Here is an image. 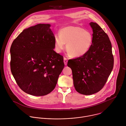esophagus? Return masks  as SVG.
I'll return each mask as SVG.
<instances>
[{
	"instance_id": "obj_1",
	"label": "esophagus",
	"mask_w": 126,
	"mask_h": 126,
	"mask_svg": "<svg viewBox=\"0 0 126 126\" xmlns=\"http://www.w3.org/2000/svg\"><path fill=\"white\" fill-rule=\"evenodd\" d=\"M64 62L65 65H66L67 64V62H68V59L66 57H64Z\"/></svg>"
}]
</instances>
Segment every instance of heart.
<instances>
[{
	"instance_id": "b5f03b06",
	"label": "heart",
	"mask_w": 126,
	"mask_h": 126,
	"mask_svg": "<svg viewBox=\"0 0 126 126\" xmlns=\"http://www.w3.org/2000/svg\"><path fill=\"white\" fill-rule=\"evenodd\" d=\"M93 43L92 34L77 26H67L61 28L59 35H55L54 46L57 52H61L65 46L74 57H81L89 51Z\"/></svg>"
}]
</instances>
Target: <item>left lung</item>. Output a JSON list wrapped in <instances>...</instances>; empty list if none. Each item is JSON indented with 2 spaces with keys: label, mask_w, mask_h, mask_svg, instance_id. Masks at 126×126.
<instances>
[{
  "label": "left lung",
  "mask_w": 126,
  "mask_h": 126,
  "mask_svg": "<svg viewBox=\"0 0 126 126\" xmlns=\"http://www.w3.org/2000/svg\"><path fill=\"white\" fill-rule=\"evenodd\" d=\"M93 29V43L84 55L69 59L67 65L72 71L74 87L85 95L95 94L103 88L114 66L112 44L108 35L96 23Z\"/></svg>",
  "instance_id": "8db88e82"
}]
</instances>
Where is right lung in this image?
Listing matches in <instances>:
<instances>
[{
	"instance_id": "right-lung-1",
	"label": "right lung",
	"mask_w": 126,
	"mask_h": 126,
	"mask_svg": "<svg viewBox=\"0 0 126 126\" xmlns=\"http://www.w3.org/2000/svg\"><path fill=\"white\" fill-rule=\"evenodd\" d=\"M50 27L38 24L24 29L10 47L11 73L19 88L31 95L51 92L64 67L63 56L53 49L55 36Z\"/></svg>"
}]
</instances>
